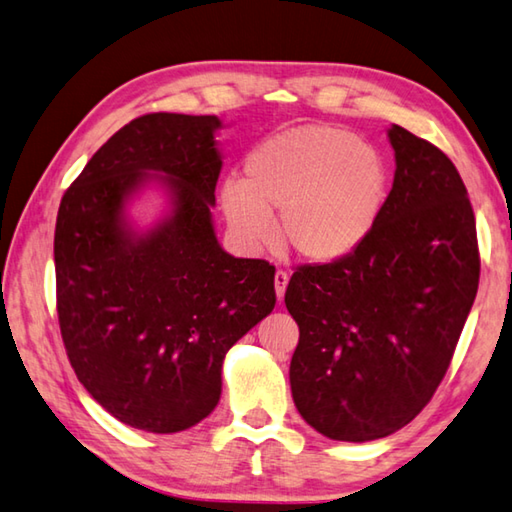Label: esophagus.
<instances>
[{
  "mask_svg": "<svg viewBox=\"0 0 512 512\" xmlns=\"http://www.w3.org/2000/svg\"><path fill=\"white\" fill-rule=\"evenodd\" d=\"M286 286H288V273L282 271V268H280V271L275 273V293H277V300H282V297H284Z\"/></svg>",
  "mask_w": 512,
  "mask_h": 512,
  "instance_id": "1",
  "label": "esophagus"
}]
</instances>
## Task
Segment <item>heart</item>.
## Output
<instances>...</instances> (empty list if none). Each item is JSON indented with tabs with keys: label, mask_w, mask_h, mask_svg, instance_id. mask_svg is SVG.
Segmentation results:
<instances>
[{
	"label": "heart",
	"mask_w": 512,
	"mask_h": 512,
	"mask_svg": "<svg viewBox=\"0 0 512 512\" xmlns=\"http://www.w3.org/2000/svg\"><path fill=\"white\" fill-rule=\"evenodd\" d=\"M389 165L376 145L333 125H302L250 152L244 183L224 185L230 226L248 244L271 237L280 212L282 244L306 262H336L365 244L383 217Z\"/></svg>",
	"instance_id": "1"
}]
</instances>
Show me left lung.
Wrapping results in <instances>:
<instances>
[{
    "label": "left lung",
    "mask_w": 512,
    "mask_h": 512,
    "mask_svg": "<svg viewBox=\"0 0 512 512\" xmlns=\"http://www.w3.org/2000/svg\"><path fill=\"white\" fill-rule=\"evenodd\" d=\"M394 185L365 244L300 266L286 309L297 412L333 441L394 434L432 401L479 286L475 212L454 163L394 125Z\"/></svg>",
    "instance_id": "8db88e82"
}]
</instances>
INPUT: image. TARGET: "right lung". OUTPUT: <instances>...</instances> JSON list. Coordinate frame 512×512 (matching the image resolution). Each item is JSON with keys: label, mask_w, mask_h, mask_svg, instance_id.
I'll return each mask as SVG.
<instances>
[{"label": "right lung", "mask_w": 512, "mask_h": 512, "mask_svg": "<svg viewBox=\"0 0 512 512\" xmlns=\"http://www.w3.org/2000/svg\"><path fill=\"white\" fill-rule=\"evenodd\" d=\"M217 116L145 114L91 156L55 221V300L64 349L120 423L188 430L215 410L226 351L275 306V266L219 246L210 208ZM159 171L173 215L143 238L124 201Z\"/></svg>", "instance_id": "add662e5"}]
</instances>
